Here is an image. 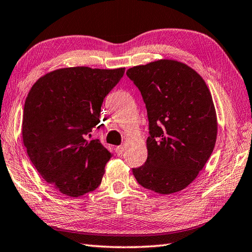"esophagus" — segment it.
Wrapping results in <instances>:
<instances>
[{"label":"esophagus","instance_id":"34e87169","mask_svg":"<svg viewBox=\"0 0 252 252\" xmlns=\"http://www.w3.org/2000/svg\"><path fill=\"white\" fill-rule=\"evenodd\" d=\"M116 153H117L118 156L121 157V156H123V155H125V153H126V149H125V147H123L122 145H120V146H117V147H116Z\"/></svg>","mask_w":252,"mask_h":252}]
</instances>
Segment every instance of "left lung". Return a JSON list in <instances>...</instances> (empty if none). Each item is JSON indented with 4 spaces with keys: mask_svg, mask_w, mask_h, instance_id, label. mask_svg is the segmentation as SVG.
Here are the masks:
<instances>
[{
    "mask_svg": "<svg viewBox=\"0 0 252 252\" xmlns=\"http://www.w3.org/2000/svg\"><path fill=\"white\" fill-rule=\"evenodd\" d=\"M146 105L148 157L133 169L138 184L157 194L186 189L216 145L217 112L205 80L186 63L159 60L126 71Z\"/></svg>",
    "mask_w": 252,
    "mask_h": 252,
    "instance_id": "obj_1",
    "label": "left lung"
}]
</instances>
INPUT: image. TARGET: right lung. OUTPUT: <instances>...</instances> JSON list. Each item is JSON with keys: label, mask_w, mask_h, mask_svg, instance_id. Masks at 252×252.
I'll list each match as a JSON object with an SVG mask.
<instances>
[{"label": "right lung", "mask_w": 252, "mask_h": 252, "mask_svg": "<svg viewBox=\"0 0 252 252\" xmlns=\"http://www.w3.org/2000/svg\"><path fill=\"white\" fill-rule=\"evenodd\" d=\"M126 68L67 67L45 73L27 96L24 145L37 172L62 194L79 197L96 189L111 154L98 140L103 100Z\"/></svg>", "instance_id": "1"}]
</instances>
